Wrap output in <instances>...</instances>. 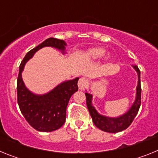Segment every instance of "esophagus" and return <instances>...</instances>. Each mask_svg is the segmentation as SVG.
Masks as SVG:
<instances>
[{
  "label": "esophagus",
  "mask_w": 158,
  "mask_h": 158,
  "mask_svg": "<svg viewBox=\"0 0 158 158\" xmlns=\"http://www.w3.org/2000/svg\"><path fill=\"white\" fill-rule=\"evenodd\" d=\"M77 85L79 89H80V90H83V89H85V87L86 86V85H87V80H86L85 78L81 77L80 80H79V81H78Z\"/></svg>",
  "instance_id": "34e87169"
}]
</instances>
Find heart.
<instances>
[{
  "instance_id": "b5f03b06",
  "label": "heart",
  "mask_w": 158,
  "mask_h": 158,
  "mask_svg": "<svg viewBox=\"0 0 158 158\" xmlns=\"http://www.w3.org/2000/svg\"><path fill=\"white\" fill-rule=\"evenodd\" d=\"M104 53H105V50L101 47L90 48L85 52V58L90 61H96L104 56V60L107 62L110 59L111 56L109 54H106L105 55H104Z\"/></svg>"
}]
</instances>
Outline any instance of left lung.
I'll return each mask as SVG.
<instances>
[{"label": "left lung", "instance_id": "obj_1", "mask_svg": "<svg viewBox=\"0 0 158 158\" xmlns=\"http://www.w3.org/2000/svg\"><path fill=\"white\" fill-rule=\"evenodd\" d=\"M133 69L138 74V85L136 87V95L135 99L132 105L128 111L121 115L117 117H109L103 115L97 111L96 107L93 105V95L85 93L86 103L90 115L93 118V123L96 127L101 131L108 132V133H117L126 130L133 122L134 118L138 114L139 107L141 105V85H140V70L137 65H132Z\"/></svg>", "mask_w": 158, "mask_h": 158}]
</instances>
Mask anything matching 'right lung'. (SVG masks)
I'll list each match as a JSON object with an SVG mask.
<instances>
[{
	"label": "right lung",
	"mask_w": 158,
	"mask_h": 158,
	"mask_svg": "<svg viewBox=\"0 0 158 158\" xmlns=\"http://www.w3.org/2000/svg\"><path fill=\"white\" fill-rule=\"evenodd\" d=\"M66 43L55 38H49L41 44L27 53L20 63L17 79V101L19 109L32 127L38 131L51 132L59 129L65 123L66 107L72 95L78 90L79 77L65 81L44 94H35L30 91L22 78L24 66L39 50L51 47L61 51H65Z\"/></svg>",
	"instance_id": "add662e5"
}]
</instances>
